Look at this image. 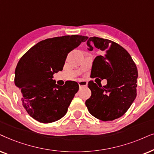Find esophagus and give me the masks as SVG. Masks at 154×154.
I'll use <instances>...</instances> for the list:
<instances>
[{
    "instance_id": "1",
    "label": "esophagus",
    "mask_w": 154,
    "mask_h": 154,
    "mask_svg": "<svg viewBox=\"0 0 154 154\" xmlns=\"http://www.w3.org/2000/svg\"><path fill=\"white\" fill-rule=\"evenodd\" d=\"M88 82L87 81H79L78 82V85L79 86V87H86L87 86Z\"/></svg>"
}]
</instances>
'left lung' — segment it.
I'll return each instance as SVG.
<instances>
[{
  "label": "left lung",
  "mask_w": 154,
  "mask_h": 154,
  "mask_svg": "<svg viewBox=\"0 0 154 154\" xmlns=\"http://www.w3.org/2000/svg\"><path fill=\"white\" fill-rule=\"evenodd\" d=\"M87 44L90 51L94 47L102 51L94 59L91 76L106 79L107 85L98 86L89 81L91 95L85 104L96 118L111 121L123 116L136 98L137 66L128 51L116 42L94 36Z\"/></svg>",
  "instance_id": "1"
}]
</instances>
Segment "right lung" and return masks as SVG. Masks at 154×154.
Masks as SVG:
<instances>
[{
	"instance_id": "right-lung-1",
	"label": "right lung",
	"mask_w": 154,
	"mask_h": 154,
	"mask_svg": "<svg viewBox=\"0 0 154 154\" xmlns=\"http://www.w3.org/2000/svg\"><path fill=\"white\" fill-rule=\"evenodd\" d=\"M87 36L71 35L46 38L32 46L18 62L15 85L21 89L20 98L28 114L42 123L62 118L78 91L79 85L67 81L59 86L53 75L63 70L68 53Z\"/></svg>"
}]
</instances>
